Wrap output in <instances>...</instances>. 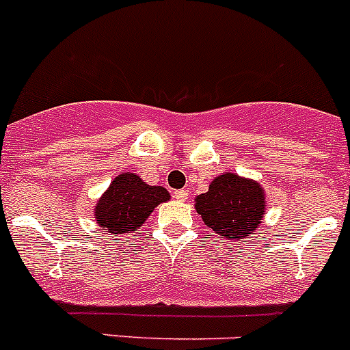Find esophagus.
I'll use <instances>...</instances> for the list:
<instances>
[{
	"label": "esophagus",
	"instance_id": "1",
	"mask_svg": "<svg viewBox=\"0 0 350 350\" xmlns=\"http://www.w3.org/2000/svg\"><path fill=\"white\" fill-rule=\"evenodd\" d=\"M175 198H177V201H187L189 192L185 191V189H182V191H175Z\"/></svg>",
	"mask_w": 350,
	"mask_h": 350
}]
</instances>
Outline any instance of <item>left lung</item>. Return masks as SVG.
<instances>
[{"label":"left lung","mask_w":350,"mask_h":350,"mask_svg":"<svg viewBox=\"0 0 350 350\" xmlns=\"http://www.w3.org/2000/svg\"><path fill=\"white\" fill-rule=\"evenodd\" d=\"M194 202L204 225L228 241L251 237L266 213L265 189L252 178L230 172L213 178L208 192L199 194Z\"/></svg>","instance_id":"obj_1"}]
</instances>
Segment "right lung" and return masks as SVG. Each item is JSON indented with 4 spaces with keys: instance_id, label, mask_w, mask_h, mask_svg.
<instances>
[{
    "instance_id": "right-lung-1",
    "label": "right lung",
    "mask_w": 350,
    "mask_h": 350,
    "mask_svg": "<svg viewBox=\"0 0 350 350\" xmlns=\"http://www.w3.org/2000/svg\"><path fill=\"white\" fill-rule=\"evenodd\" d=\"M170 199L161 185H148L139 175L120 173L94 206V218L109 235L135 234L154 208Z\"/></svg>"
}]
</instances>
